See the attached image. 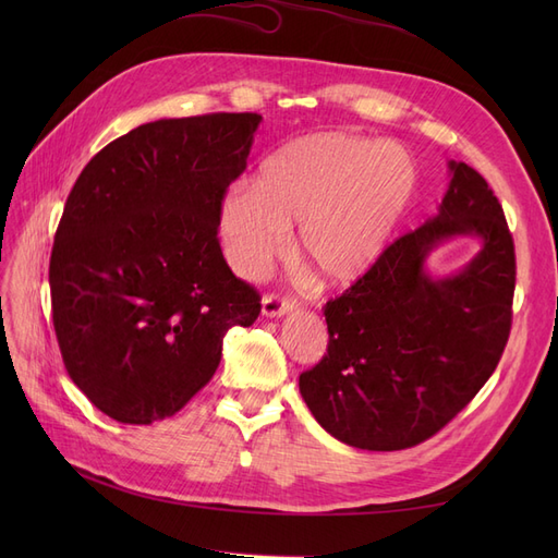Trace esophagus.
<instances>
[{"mask_svg": "<svg viewBox=\"0 0 558 558\" xmlns=\"http://www.w3.org/2000/svg\"><path fill=\"white\" fill-rule=\"evenodd\" d=\"M293 310H295V300H291V298H279V295L263 298V316H267V318H279Z\"/></svg>", "mask_w": 558, "mask_h": 558, "instance_id": "esophagus-1", "label": "esophagus"}]
</instances>
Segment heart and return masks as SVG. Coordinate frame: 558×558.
Listing matches in <instances>:
<instances>
[{"label":"heart","instance_id":"1","mask_svg":"<svg viewBox=\"0 0 558 558\" xmlns=\"http://www.w3.org/2000/svg\"><path fill=\"white\" fill-rule=\"evenodd\" d=\"M416 191V170L393 144L314 132L279 146L226 195L218 232L230 265L258 277L289 246L326 289L365 279L391 246Z\"/></svg>","mask_w":558,"mask_h":558}]
</instances>
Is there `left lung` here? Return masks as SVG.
I'll list each match as a JSON object with an SVG mask.
<instances>
[{
	"instance_id": "8db88e82",
	"label": "left lung",
	"mask_w": 558,
	"mask_h": 558,
	"mask_svg": "<svg viewBox=\"0 0 558 558\" xmlns=\"http://www.w3.org/2000/svg\"><path fill=\"white\" fill-rule=\"evenodd\" d=\"M449 177L437 214L324 310L328 353L300 375V393L349 447L428 440L477 396L508 344L517 275L508 221L480 172L449 160ZM459 236L481 251L456 274L430 276L429 253Z\"/></svg>"
}]
</instances>
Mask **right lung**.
I'll return each instance as SVG.
<instances>
[{
	"label": "right lung",
	"mask_w": 558,
	"mask_h": 558,
	"mask_svg": "<svg viewBox=\"0 0 558 558\" xmlns=\"http://www.w3.org/2000/svg\"><path fill=\"white\" fill-rule=\"evenodd\" d=\"M260 121L140 125L99 150L66 197L48 267L58 344L72 381L121 424L177 414L214 377L226 332L260 314L216 238Z\"/></svg>",
	"instance_id": "1"
}]
</instances>
